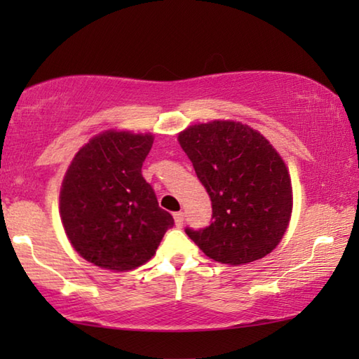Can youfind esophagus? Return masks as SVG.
I'll list each match as a JSON object with an SVG mask.
<instances>
[{"label": "esophagus", "instance_id": "obj_1", "mask_svg": "<svg viewBox=\"0 0 359 359\" xmlns=\"http://www.w3.org/2000/svg\"><path fill=\"white\" fill-rule=\"evenodd\" d=\"M184 212H175L174 214V222H175V226H182V224H184Z\"/></svg>", "mask_w": 359, "mask_h": 359}]
</instances>
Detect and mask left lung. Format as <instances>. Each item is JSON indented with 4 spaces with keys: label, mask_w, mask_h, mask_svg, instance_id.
Here are the masks:
<instances>
[{
    "label": "left lung",
    "mask_w": 359,
    "mask_h": 359,
    "mask_svg": "<svg viewBox=\"0 0 359 359\" xmlns=\"http://www.w3.org/2000/svg\"><path fill=\"white\" fill-rule=\"evenodd\" d=\"M179 144L212 201L209 226L187 228L194 244L223 264H247L282 241L293 209L288 169L271 142L231 120L188 126Z\"/></svg>",
    "instance_id": "1"
}]
</instances>
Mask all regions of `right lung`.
I'll return each instance as SVG.
<instances>
[{"instance_id":"add662e5","label":"right lung","mask_w":359,"mask_h":359,"mask_svg":"<svg viewBox=\"0 0 359 359\" xmlns=\"http://www.w3.org/2000/svg\"><path fill=\"white\" fill-rule=\"evenodd\" d=\"M154 136L106 131L77 151L60 191L66 236L83 259L123 272L154 257L174 218L142 177Z\"/></svg>"}]
</instances>
